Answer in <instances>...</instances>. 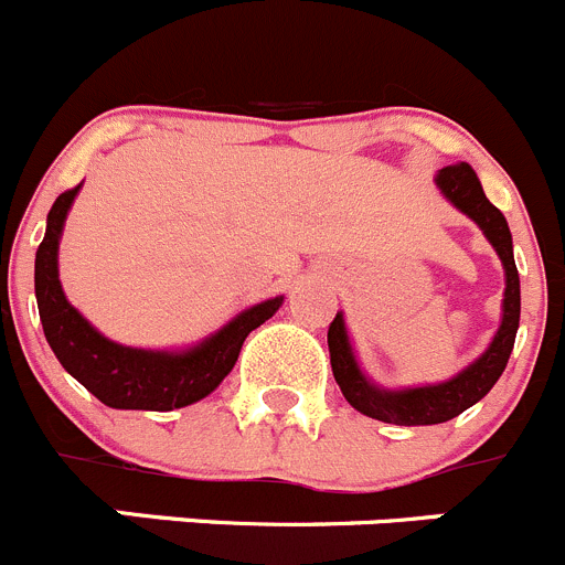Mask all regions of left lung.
I'll use <instances>...</instances> for the list:
<instances>
[{"label":"left lung","mask_w":565,"mask_h":565,"mask_svg":"<svg viewBox=\"0 0 565 565\" xmlns=\"http://www.w3.org/2000/svg\"><path fill=\"white\" fill-rule=\"evenodd\" d=\"M435 185L440 193L458 207L460 213L471 218L477 227L486 233L491 246L497 249L499 260L504 266V299H502V324L493 335L491 347L469 363L452 380L438 385H422V388L405 391H385L377 388L366 374L360 372L354 360L352 343H349L343 313H335L330 330H327V347H330V366L332 377L341 385V394L347 396L349 405L363 416H372L385 424H399V427H424V424H444L449 418L460 416L471 405L482 399L502 377L508 358L513 352L515 330H519L521 313V291H519V271L513 260V238L510 227L499 207L488 202L480 180L469 163L447 166L435 174Z\"/></svg>","instance_id":"1"}]
</instances>
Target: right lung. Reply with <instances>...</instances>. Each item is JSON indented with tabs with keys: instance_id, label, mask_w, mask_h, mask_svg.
Returning <instances> with one entry per match:
<instances>
[{
	"instance_id": "1",
	"label": "right lung",
	"mask_w": 565,
	"mask_h": 565,
	"mask_svg": "<svg viewBox=\"0 0 565 565\" xmlns=\"http://www.w3.org/2000/svg\"><path fill=\"white\" fill-rule=\"evenodd\" d=\"M77 191L79 185L68 188L55 199L46 216V235L35 252L38 313L55 358L102 405L116 411L166 413L205 399L233 372L246 335L277 313L282 297L252 305L211 338L182 352L136 349L110 341L68 305L57 277V246Z\"/></svg>"
}]
</instances>
